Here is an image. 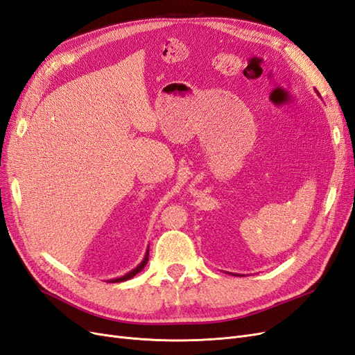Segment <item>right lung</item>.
I'll list each match as a JSON object with an SVG mask.
<instances>
[{
	"label": "right lung",
	"instance_id": "1",
	"mask_svg": "<svg viewBox=\"0 0 355 355\" xmlns=\"http://www.w3.org/2000/svg\"><path fill=\"white\" fill-rule=\"evenodd\" d=\"M148 256H149V250H146V254H145V257H144V261H142V263L139 265V266H136L133 271H130L128 274H125V275H123V277H120V278H115V280H111L112 283H120V282H125V280H130L132 277H135L137 272H141L142 270H144V266L146 265V262H148Z\"/></svg>",
	"mask_w": 355,
	"mask_h": 355
}]
</instances>
